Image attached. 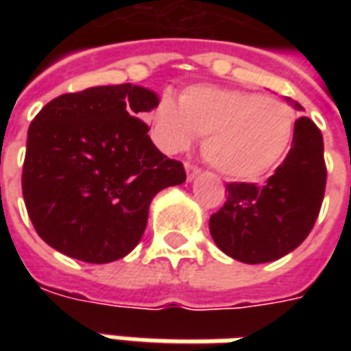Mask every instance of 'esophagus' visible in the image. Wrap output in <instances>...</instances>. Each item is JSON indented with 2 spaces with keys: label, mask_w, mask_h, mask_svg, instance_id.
<instances>
[{
  "label": "esophagus",
  "mask_w": 351,
  "mask_h": 351,
  "mask_svg": "<svg viewBox=\"0 0 351 351\" xmlns=\"http://www.w3.org/2000/svg\"><path fill=\"white\" fill-rule=\"evenodd\" d=\"M186 175H187V180L191 182V180H195L198 175H200V169H198L197 165L186 164Z\"/></svg>",
  "instance_id": "esophagus-1"
}]
</instances>
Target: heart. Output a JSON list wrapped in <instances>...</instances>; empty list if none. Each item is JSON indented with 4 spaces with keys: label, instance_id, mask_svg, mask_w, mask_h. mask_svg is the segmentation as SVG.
<instances>
[{
    "label": "heart",
    "instance_id": "obj_1",
    "mask_svg": "<svg viewBox=\"0 0 351 351\" xmlns=\"http://www.w3.org/2000/svg\"><path fill=\"white\" fill-rule=\"evenodd\" d=\"M162 151L180 153L204 136L202 154L220 175L256 180L277 167L295 131L293 109L282 100L217 85H191L178 106L164 96L151 112Z\"/></svg>",
    "mask_w": 351,
    "mask_h": 351
}]
</instances>
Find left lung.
<instances>
[{
    "label": "left lung",
    "mask_w": 351,
    "mask_h": 351,
    "mask_svg": "<svg viewBox=\"0 0 351 351\" xmlns=\"http://www.w3.org/2000/svg\"><path fill=\"white\" fill-rule=\"evenodd\" d=\"M288 101L297 111L300 104ZM326 189L324 142L310 118L295 121L288 156L264 186L233 182L228 200L209 219L215 244L245 264L277 261L299 247L321 211Z\"/></svg>",
    "instance_id": "1"
}]
</instances>
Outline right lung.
Wrapping results in <instances>:
<instances>
[{"mask_svg":"<svg viewBox=\"0 0 351 351\" xmlns=\"http://www.w3.org/2000/svg\"><path fill=\"white\" fill-rule=\"evenodd\" d=\"M158 95L101 85L49 101L29 127L21 189L36 233L63 255L107 264L129 255L156 193L186 182L138 117Z\"/></svg>","mask_w":351,"mask_h":351,"instance_id":"1","label":"right lung"}]
</instances>
